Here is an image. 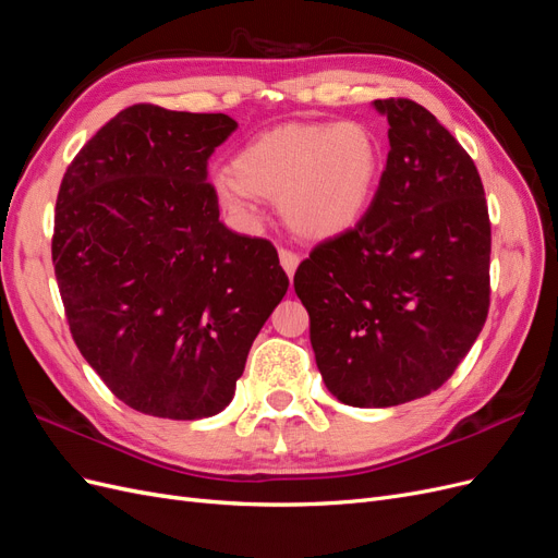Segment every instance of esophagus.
Returning <instances> with one entry per match:
<instances>
[{
	"label": "esophagus",
	"instance_id": "obj_1",
	"mask_svg": "<svg viewBox=\"0 0 558 558\" xmlns=\"http://www.w3.org/2000/svg\"><path fill=\"white\" fill-rule=\"evenodd\" d=\"M279 263H281V267H283V272L289 275V279H293L295 269H298V265H300V258L295 256V253L281 248V251H279Z\"/></svg>",
	"mask_w": 558,
	"mask_h": 558
}]
</instances>
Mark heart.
<instances>
[{
    "instance_id": "1",
    "label": "heart",
    "mask_w": 558,
    "mask_h": 558,
    "mask_svg": "<svg viewBox=\"0 0 558 558\" xmlns=\"http://www.w3.org/2000/svg\"><path fill=\"white\" fill-rule=\"evenodd\" d=\"M381 172L384 148L367 123L298 121L246 142L211 191L240 226H256L263 199H275L298 238L328 242L363 221Z\"/></svg>"
}]
</instances>
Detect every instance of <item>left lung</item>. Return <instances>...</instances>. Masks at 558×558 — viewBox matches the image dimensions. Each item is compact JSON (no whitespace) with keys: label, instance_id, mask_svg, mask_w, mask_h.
<instances>
[{"label":"left lung","instance_id":"left-lung-1","mask_svg":"<svg viewBox=\"0 0 558 558\" xmlns=\"http://www.w3.org/2000/svg\"><path fill=\"white\" fill-rule=\"evenodd\" d=\"M388 158L373 207L318 244L293 286L328 391L351 408H393L437 391L488 312V223L475 162L412 99H375Z\"/></svg>","mask_w":558,"mask_h":558}]
</instances>
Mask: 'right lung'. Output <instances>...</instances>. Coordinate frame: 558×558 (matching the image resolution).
Listing matches in <instances>:
<instances>
[{"label": "right lung", "instance_id": "1", "mask_svg": "<svg viewBox=\"0 0 558 558\" xmlns=\"http://www.w3.org/2000/svg\"><path fill=\"white\" fill-rule=\"evenodd\" d=\"M226 113L134 105L66 167L53 265L83 359L128 408L223 412L248 349L289 291L275 246L228 230L207 158Z\"/></svg>", "mask_w": 558, "mask_h": 558}]
</instances>
